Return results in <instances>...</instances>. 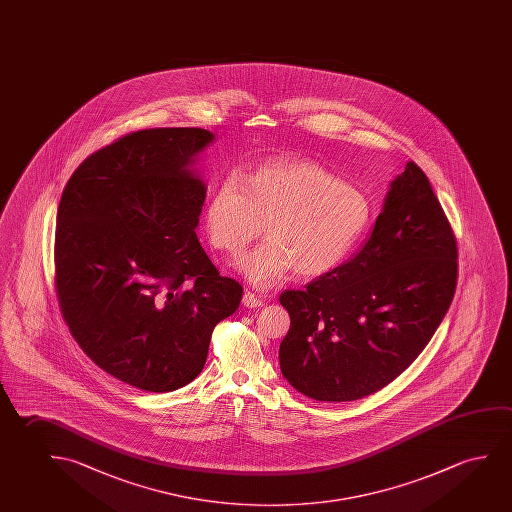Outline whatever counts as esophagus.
I'll list each match as a JSON object with an SVG mask.
<instances>
[{"label": "esophagus", "instance_id": "esophagus-1", "mask_svg": "<svg viewBox=\"0 0 512 512\" xmlns=\"http://www.w3.org/2000/svg\"><path fill=\"white\" fill-rule=\"evenodd\" d=\"M243 305L248 308H259L262 307V299H260L257 294L246 291L243 294Z\"/></svg>", "mask_w": 512, "mask_h": 512}]
</instances>
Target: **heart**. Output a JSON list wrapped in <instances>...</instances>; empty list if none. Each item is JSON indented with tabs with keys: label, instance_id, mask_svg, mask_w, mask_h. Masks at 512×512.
<instances>
[{
	"label": "heart",
	"instance_id": "heart-1",
	"mask_svg": "<svg viewBox=\"0 0 512 512\" xmlns=\"http://www.w3.org/2000/svg\"><path fill=\"white\" fill-rule=\"evenodd\" d=\"M372 205L362 189L323 165L280 158L248 173L228 175L205 207V230L216 250L239 255L262 232L268 241L237 262L260 289L280 284L294 269L301 278L335 268L369 225Z\"/></svg>",
	"mask_w": 512,
	"mask_h": 512
}]
</instances>
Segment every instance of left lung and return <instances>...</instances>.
Instances as JSON below:
<instances>
[{"label": "left lung", "mask_w": 512, "mask_h": 512, "mask_svg": "<svg viewBox=\"0 0 512 512\" xmlns=\"http://www.w3.org/2000/svg\"><path fill=\"white\" fill-rule=\"evenodd\" d=\"M456 284V237L427 175L409 161L362 248L307 289L280 294L291 315L278 353L284 378L315 401L378 392L424 351Z\"/></svg>", "instance_id": "8db88e82"}]
</instances>
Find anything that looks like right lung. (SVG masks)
<instances>
[{
    "label": "right lung",
    "mask_w": 512,
    "mask_h": 512,
    "mask_svg": "<svg viewBox=\"0 0 512 512\" xmlns=\"http://www.w3.org/2000/svg\"><path fill=\"white\" fill-rule=\"evenodd\" d=\"M213 140L200 127L126 134L76 168L58 205L63 319L95 365L145 392L197 378L243 296L195 232L207 189L193 165Z\"/></svg>",
    "instance_id": "add662e5"
}]
</instances>
